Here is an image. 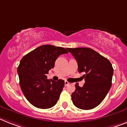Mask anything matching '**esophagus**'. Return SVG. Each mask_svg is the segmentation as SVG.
Instances as JSON below:
<instances>
[{
	"label": "esophagus",
	"mask_w": 127,
	"mask_h": 127,
	"mask_svg": "<svg viewBox=\"0 0 127 127\" xmlns=\"http://www.w3.org/2000/svg\"><path fill=\"white\" fill-rule=\"evenodd\" d=\"M69 84V82L67 81H65V86H67V85Z\"/></svg>",
	"instance_id": "1"
}]
</instances>
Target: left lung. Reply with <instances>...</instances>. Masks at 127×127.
<instances>
[{
    "label": "left lung",
    "mask_w": 127,
    "mask_h": 127,
    "mask_svg": "<svg viewBox=\"0 0 127 127\" xmlns=\"http://www.w3.org/2000/svg\"><path fill=\"white\" fill-rule=\"evenodd\" d=\"M78 64L79 73H84L85 84H75L71 99L75 106L90 110L100 104L112 86L113 69L108 60L90 48H67Z\"/></svg>",
    "instance_id": "1"
}]
</instances>
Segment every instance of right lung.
<instances>
[{
    "instance_id": "obj_1",
    "label": "right lung",
    "mask_w": 127,
    "mask_h": 127,
    "mask_svg": "<svg viewBox=\"0 0 127 127\" xmlns=\"http://www.w3.org/2000/svg\"><path fill=\"white\" fill-rule=\"evenodd\" d=\"M63 47L45 45L23 57L17 68L19 84L25 97L33 106L47 109L54 106L64 86V80L47 79L60 55L67 54Z\"/></svg>"
}]
</instances>
